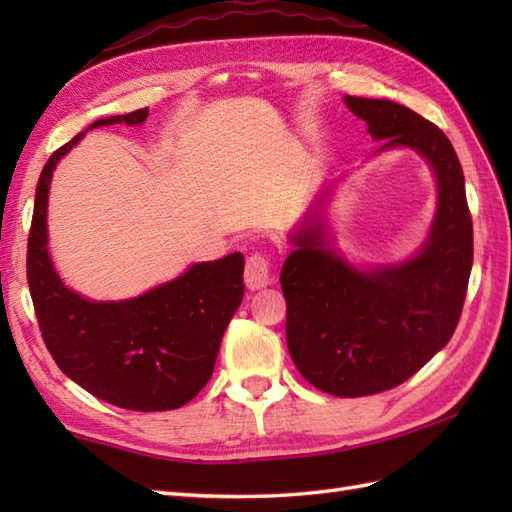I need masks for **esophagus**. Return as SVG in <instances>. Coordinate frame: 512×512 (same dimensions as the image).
<instances>
[{
	"label": "esophagus",
	"mask_w": 512,
	"mask_h": 512,
	"mask_svg": "<svg viewBox=\"0 0 512 512\" xmlns=\"http://www.w3.org/2000/svg\"><path fill=\"white\" fill-rule=\"evenodd\" d=\"M244 281L250 290H262V288L273 284V275H270V262L264 255L255 253L246 259Z\"/></svg>",
	"instance_id": "34e87169"
}]
</instances>
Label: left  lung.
Masks as SVG:
<instances>
[{
  "label": "left lung",
  "mask_w": 512,
  "mask_h": 512,
  "mask_svg": "<svg viewBox=\"0 0 512 512\" xmlns=\"http://www.w3.org/2000/svg\"><path fill=\"white\" fill-rule=\"evenodd\" d=\"M378 151L407 147L429 162L438 206L427 242L407 262L358 268L328 242L321 191L281 268L286 341L301 376L339 398L387 391L427 365L458 328L473 266V222L451 140L409 107L345 96Z\"/></svg>",
  "instance_id": "8db88e82"
}]
</instances>
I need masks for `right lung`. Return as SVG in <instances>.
<instances>
[{"label":"right lung","mask_w":512,"mask_h":512,"mask_svg":"<svg viewBox=\"0 0 512 512\" xmlns=\"http://www.w3.org/2000/svg\"><path fill=\"white\" fill-rule=\"evenodd\" d=\"M147 107L94 121L140 125ZM76 134L43 167L28 235L26 273L41 336L61 372L92 396L132 411L187 405L213 374L228 321L244 297V255L193 264L187 273L123 301H90L63 286L48 253V191Z\"/></svg>","instance_id":"1"}]
</instances>
